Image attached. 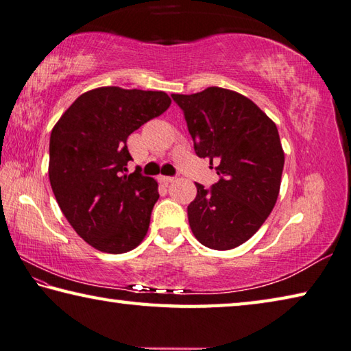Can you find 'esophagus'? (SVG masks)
<instances>
[{
  "label": "esophagus",
  "instance_id": "obj_1",
  "mask_svg": "<svg viewBox=\"0 0 351 351\" xmlns=\"http://www.w3.org/2000/svg\"><path fill=\"white\" fill-rule=\"evenodd\" d=\"M160 183H165V185H169V183H172L176 180V177H169V176H160L158 177Z\"/></svg>",
  "mask_w": 351,
  "mask_h": 351
}]
</instances>
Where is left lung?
Wrapping results in <instances>:
<instances>
[{
    "label": "left lung",
    "mask_w": 351,
    "mask_h": 351,
    "mask_svg": "<svg viewBox=\"0 0 351 351\" xmlns=\"http://www.w3.org/2000/svg\"><path fill=\"white\" fill-rule=\"evenodd\" d=\"M185 115L194 151L216 162L219 182L200 183L188 206L195 239L213 250L248 241L273 211L284 171L278 128L250 98L223 88L172 94Z\"/></svg>",
    "instance_id": "left-lung-1"
}]
</instances>
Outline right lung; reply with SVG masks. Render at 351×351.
Masks as SVG:
<instances>
[{
	"label": "right lung",
	"mask_w": 351,
	"mask_h": 351,
	"mask_svg": "<svg viewBox=\"0 0 351 351\" xmlns=\"http://www.w3.org/2000/svg\"><path fill=\"white\" fill-rule=\"evenodd\" d=\"M171 98L162 90L92 89L61 115L49 141V180L77 234L98 251L120 254L143 241L158 185L138 169L126 140L162 115Z\"/></svg>",
	"instance_id": "add662e5"
}]
</instances>
